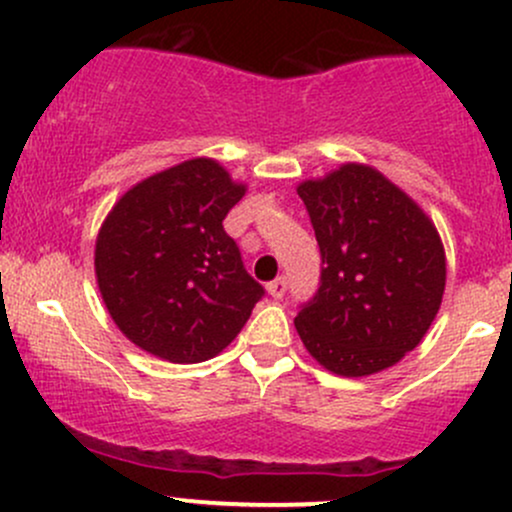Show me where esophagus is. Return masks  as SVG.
<instances>
[{"label": "esophagus", "instance_id": "obj_1", "mask_svg": "<svg viewBox=\"0 0 512 512\" xmlns=\"http://www.w3.org/2000/svg\"><path fill=\"white\" fill-rule=\"evenodd\" d=\"M267 291H269V296H272V298H284V293H286V279H284V276L269 281Z\"/></svg>", "mask_w": 512, "mask_h": 512}]
</instances>
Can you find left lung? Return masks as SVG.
Masks as SVG:
<instances>
[{"label": "left lung", "mask_w": 512, "mask_h": 512, "mask_svg": "<svg viewBox=\"0 0 512 512\" xmlns=\"http://www.w3.org/2000/svg\"><path fill=\"white\" fill-rule=\"evenodd\" d=\"M298 197L320 245V286L296 330L320 366L346 378L385 370L419 346L445 291V250L419 204L383 173L344 163Z\"/></svg>", "instance_id": "obj_1"}]
</instances>
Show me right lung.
Instances as JSON below:
<instances>
[{"instance_id": "add662e5", "label": "right lung", "mask_w": 512, "mask_h": 512, "mask_svg": "<svg viewBox=\"0 0 512 512\" xmlns=\"http://www.w3.org/2000/svg\"><path fill=\"white\" fill-rule=\"evenodd\" d=\"M245 195L226 168L192 158L127 190L96 240V279L120 332L170 363L226 349L264 296L223 219Z\"/></svg>"}]
</instances>
